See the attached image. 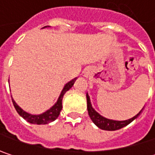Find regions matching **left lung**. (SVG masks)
<instances>
[{"label":"left lung","instance_id":"1","mask_svg":"<svg viewBox=\"0 0 155 155\" xmlns=\"http://www.w3.org/2000/svg\"><path fill=\"white\" fill-rule=\"evenodd\" d=\"M86 98H87V109H88V114L91 117V119L93 121V123L100 127L101 129L103 130H108V131H114V130H117L120 129L126 126H127L128 124H130L134 119H136L138 116L140 115V113L142 112V110L140 111L137 115H136L134 117L125 120V121H116V120H111V119H108L103 117L102 116H101L98 112H96L94 110V108L91 107V101H90V97L88 94H86Z\"/></svg>","mask_w":155,"mask_h":155}]
</instances>
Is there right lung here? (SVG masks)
I'll use <instances>...</instances> for the list:
<instances>
[{
  "instance_id": "1",
  "label": "right lung",
  "mask_w": 155,
  "mask_h": 155,
  "mask_svg": "<svg viewBox=\"0 0 155 155\" xmlns=\"http://www.w3.org/2000/svg\"><path fill=\"white\" fill-rule=\"evenodd\" d=\"M74 81H75V78L73 79L72 81H70L68 83L65 84V86L64 87L59 98H58V101L57 102L50 108L48 109L47 111H46L45 113L43 114H40V115H31V114H28L27 112H25L24 110H22L21 108H19L16 102L12 100V102H13V105H14V108H16L17 112L18 113L19 116H21L25 120H27L28 122L31 123V124H37V125H45V124H48L52 121H54L58 116L60 115V112L62 110V100H63V97L64 95V93L70 90V88L74 85Z\"/></svg>"
}]
</instances>
